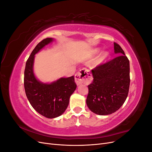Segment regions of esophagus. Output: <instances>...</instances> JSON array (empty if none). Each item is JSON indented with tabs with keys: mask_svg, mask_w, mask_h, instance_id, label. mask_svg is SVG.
<instances>
[{
	"mask_svg": "<svg viewBox=\"0 0 152 152\" xmlns=\"http://www.w3.org/2000/svg\"><path fill=\"white\" fill-rule=\"evenodd\" d=\"M75 80L77 85L89 84L92 80V76L87 69H82L75 74Z\"/></svg>",
	"mask_w": 152,
	"mask_h": 152,
	"instance_id": "esophagus-1",
	"label": "esophagus"
}]
</instances>
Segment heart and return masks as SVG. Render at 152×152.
<instances>
[{"label":"heart","mask_w":152,"mask_h":152,"mask_svg":"<svg viewBox=\"0 0 152 152\" xmlns=\"http://www.w3.org/2000/svg\"><path fill=\"white\" fill-rule=\"evenodd\" d=\"M98 53H99V49H95L94 51H93V54H98ZM107 56H108V54L107 53H104L103 54V58H107Z\"/></svg>","instance_id":"heart-1"}]
</instances>
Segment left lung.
I'll return each mask as SVG.
<instances>
[{
    "label": "left lung",
    "mask_w": 152,
    "mask_h": 152,
    "mask_svg": "<svg viewBox=\"0 0 152 152\" xmlns=\"http://www.w3.org/2000/svg\"><path fill=\"white\" fill-rule=\"evenodd\" d=\"M114 50L117 57L91 70L93 81L88 86L86 103L91 111L100 115L111 114L120 108L129 89V61L116 42Z\"/></svg>",
    "instance_id": "left-lung-1"
}]
</instances>
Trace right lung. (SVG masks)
<instances>
[{
    "label": "right lung",
    "mask_w": 152,
    "mask_h": 152,
    "mask_svg": "<svg viewBox=\"0 0 152 152\" xmlns=\"http://www.w3.org/2000/svg\"><path fill=\"white\" fill-rule=\"evenodd\" d=\"M53 40L46 38L36 45L26 62L24 73L25 93L30 104L39 113L49 118H56L64 113L70 96L77 87L73 76L61 78L50 84L42 83L35 77L33 71L35 54Z\"/></svg>",
    "instance_id": "obj_1"
}]
</instances>
